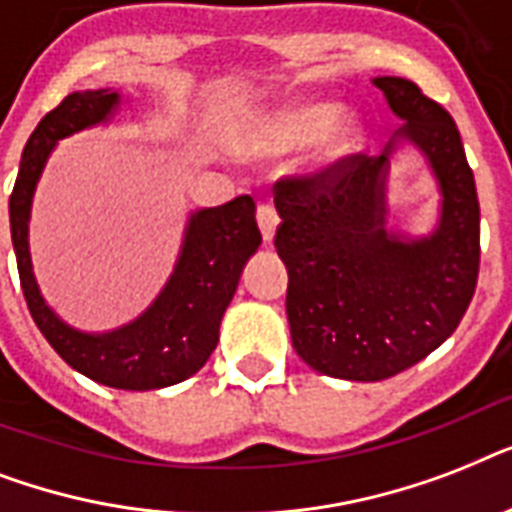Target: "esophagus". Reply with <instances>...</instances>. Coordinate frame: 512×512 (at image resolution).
I'll return each instance as SVG.
<instances>
[{"mask_svg": "<svg viewBox=\"0 0 512 512\" xmlns=\"http://www.w3.org/2000/svg\"><path fill=\"white\" fill-rule=\"evenodd\" d=\"M257 225H260V233H263L265 244H271L273 236H276V228H279V215H276V207H273V204H260V207H257Z\"/></svg>", "mask_w": 512, "mask_h": 512, "instance_id": "1", "label": "esophagus"}]
</instances>
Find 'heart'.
<instances>
[{
	"label": "heart",
	"instance_id": "obj_1",
	"mask_svg": "<svg viewBox=\"0 0 512 512\" xmlns=\"http://www.w3.org/2000/svg\"><path fill=\"white\" fill-rule=\"evenodd\" d=\"M313 148L311 167L329 172L348 162L366 143L364 124L356 116L342 114L335 100H297L281 106L249 127V146L260 154H292L300 148Z\"/></svg>",
	"mask_w": 512,
	"mask_h": 512
}]
</instances>
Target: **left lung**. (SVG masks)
<instances>
[{
	"label": "left lung",
	"mask_w": 512,
	"mask_h": 512,
	"mask_svg": "<svg viewBox=\"0 0 512 512\" xmlns=\"http://www.w3.org/2000/svg\"><path fill=\"white\" fill-rule=\"evenodd\" d=\"M372 84L398 122L377 159L356 156L332 180H279L276 252L287 265L297 356L350 382L388 380L433 353L468 311L478 279V196L457 124L401 76ZM404 145L439 188L428 234L387 220L389 164Z\"/></svg>",
	"instance_id": "8db88e82"
}]
</instances>
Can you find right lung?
Instances as JSON below:
<instances>
[{"instance_id":"1","label":"right lung","mask_w":512,"mask_h":512,"mask_svg":"<svg viewBox=\"0 0 512 512\" xmlns=\"http://www.w3.org/2000/svg\"><path fill=\"white\" fill-rule=\"evenodd\" d=\"M122 103V92L114 87L76 90L36 124L20 156L18 180L10 196L12 247L28 311L71 369L108 388L159 390L188 380L207 364L220 340V321L236 295L241 271L263 236L257 231L255 201L249 196H236L223 207L191 209L170 279L146 311L106 332H84L60 319L39 289L28 247L36 185L60 140L106 127L114 122Z\"/></svg>"}]
</instances>
